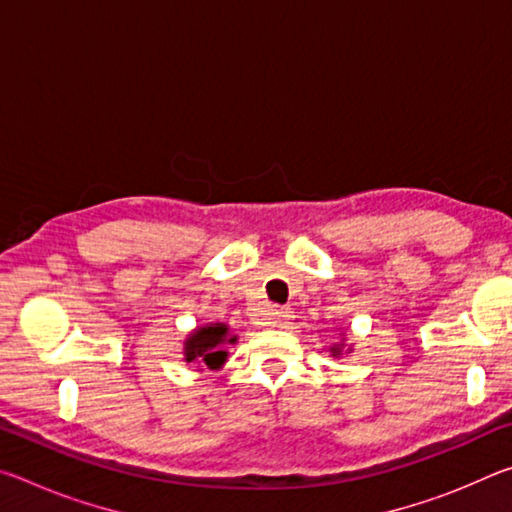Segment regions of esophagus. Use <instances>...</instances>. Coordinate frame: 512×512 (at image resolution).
I'll return each mask as SVG.
<instances>
[{
	"label": "esophagus",
	"instance_id": "1",
	"mask_svg": "<svg viewBox=\"0 0 512 512\" xmlns=\"http://www.w3.org/2000/svg\"><path fill=\"white\" fill-rule=\"evenodd\" d=\"M293 318V311L287 307H275L271 309V314L266 316L264 325H273V327H287Z\"/></svg>",
	"mask_w": 512,
	"mask_h": 512
}]
</instances>
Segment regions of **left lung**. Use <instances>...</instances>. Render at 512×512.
<instances>
[{
    "instance_id": "obj_1",
    "label": "left lung",
    "mask_w": 512,
    "mask_h": 512,
    "mask_svg": "<svg viewBox=\"0 0 512 512\" xmlns=\"http://www.w3.org/2000/svg\"><path fill=\"white\" fill-rule=\"evenodd\" d=\"M339 354H341V345H334V348H332V357H339Z\"/></svg>"
}]
</instances>
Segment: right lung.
I'll use <instances>...</instances> for the list:
<instances>
[{"label":"right lung","instance_id":"1","mask_svg":"<svg viewBox=\"0 0 512 512\" xmlns=\"http://www.w3.org/2000/svg\"><path fill=\"white\" fill-rule=\"evenodd\" d=\"M232 343H237V336L230 334V327L225 323H210L196 327L185 341V361H196L210 370H219L225 359H228L225 345Z\"/></svg>","mask_w":512,"mask_h":512}]
</instances>
